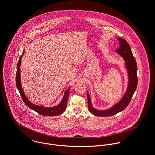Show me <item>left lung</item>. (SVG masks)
<instances>
[{"instance_id":"obj_1","label":"left lung","mask_w":155,"mask_h":155,"mask_svg":"<svg viewBox=\"0 0 155 155\" xmlns=\"http://www.w3.org/2000/svg\"><path fill=\"white\" fill-rule=\"evenodd\" d=\"M119 41V48L116 50V52L121 55L125 61L126 67L128 72L129 84L126 92L122 99L119 102L114 104L110 109L106 110H97L93 107L91 100L88 92L87 91L88 108L89 111L95 116L99 117H108L111 116L124 110L129 103L134 94L137 85V64L134 57L131 52L130 45L127 42L122 38H117Z\"/></svg>"}]
</instances>
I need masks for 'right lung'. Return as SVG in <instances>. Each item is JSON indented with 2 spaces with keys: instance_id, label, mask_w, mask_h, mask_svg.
<instances>
[{
  "instance_id": "add662e5",
  "label": "right lung",
  "mask_w": 155,
  "mask_h": 155,
  "mask_svg": "<svg viewBox=\"0 0 155 155\" xmlns=\"http://www.w3.org/2000/svg\"><path fill=\"white\" fill-rule=\"evenodd\" d=\"M24 51L22 54V55L21 56L19 60L18 61V63L17 64V71H16V84L17 88L21 95V97L24 101L25 104L29 107L31 109L35 111L38 113L45 116H58L61 114H62L65 110L67 108V101H68V95L70 93L69 88L67 89L63 97V98L62 101H61L60 104L57 105L55 107H42V106H39L37 105H35L31 103L29 100L27 98L26 95L24 93V90L22 88V85H21V69H20V66H21V59L24 55Z\"/></svg>"
}]
</instances>
